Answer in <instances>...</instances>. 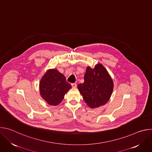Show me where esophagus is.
I'll use <instances>...</instances> for the list:
<instances>
[{"label": "esophagus", "instance_id": "esophagus-1", "mask_svg": "<svg viewBox=\"0 0 152 152\" xmlns=\"http://www.w3.org/2000/svg\"><path fill=\"white\" fill-rule=\"evenodd\" d=\"M72 88H76L77 85L76 83H72Z\"/></svg>", "mask_w": 152, "mask_h": 152}]
</instances>
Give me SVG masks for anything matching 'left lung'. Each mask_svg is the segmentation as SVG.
<instances>
[{"label":"left lung","mask_w":152,"mask_h":152,"mask_svg":"<svg viewBox=\"0 0 152 152\" xmlns=\"http://www.w3.org/2000/svg\"><path fill=\"white\" fill-rule=\"evenodd\" d=\"M77 88L85 103L90 108L105 104L110 100L114 88V82L109 73L100 63L94 69L86 67L84 82Z\"/></svg>","instance_id":"obj_1"}]
</instances>
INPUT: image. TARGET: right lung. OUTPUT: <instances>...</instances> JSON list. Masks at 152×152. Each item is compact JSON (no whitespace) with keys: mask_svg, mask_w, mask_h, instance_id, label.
Here are the masks:
<instances>
[{"mask_svg":"<svg viewBox=\"0 0 152 152\" xmlns=\"http://www.w3.org/2000/svg\"><path fill=\"white\" fill-rule=\"evenodd\" d=\"M39 94L49 104L56 106L72 88L66 77L55 69H49L39 82Z\"/></svg>","mask_w":152,"mask_h":152,"instance_id":"1","label":"right lung"}]
</instances>
